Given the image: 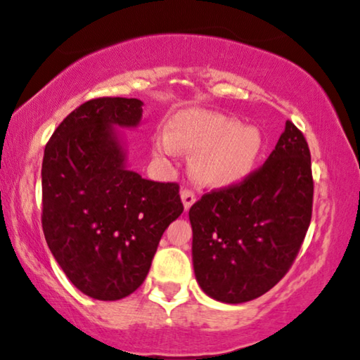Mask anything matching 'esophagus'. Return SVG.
I'll return each instance as SVG.
<instances>
[{"mask_svg": "<svg viewBox=\"0 0 360 360\" xmlns=\"http://www.w3.org/2000/svg\"><path fill=\"white\" fill-rule=\"evenodd\" d=\"M181 201H183L184 205V211H188L189 207L196 202V194L189 191V189H183V191H181Z\"/></svg>", "mask_w": 360, "mask_h": 360, "instance_id": "obj_1", "label": "esophagus"}]
</instances>
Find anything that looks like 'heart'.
<instances>
[{
    "label": "heart",
    "instance_id": "b5f03b06",
    "mask_svg": "<svg viewBox=\"0 0 360 360\" xmlns=\"http://www.w3.org/2000/svg\"><path fill=\"white\" fill-rule=\"evenodd\" d=\"M154 153L172 158L194 153L193 179L211 189L231 188L255 171L265 149V139L255 125L210 110H184L169 120L153 139Z\"/></svg>",
    "mask_w": 360,
    "mask_h": 360
}]
</instances>
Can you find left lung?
Wrapping results in <instances>:
<instances>
[{"mask_svg": "<svg viewBox=\"0 0 360 360\" xmlns=\"http://www.w3.org/2000/svg\"><path fill=\"white\" fill-rule=\"evenodd\" d=\"M311 199L309 144L287 120L258 171L205 194L189 210L193 266L202 292L223 304H243L274 288L300 250Z\"/></svg>", "mask_w": 360, "mask_h": 360, "instance_id": "1", "label": "left lung"}]
</instances>
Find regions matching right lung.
<instances>
[{"instance_id":"right-lung-1","label":"right lung","mask_w":360,"mask_h":360,"mask_svg":"<svg viewBox=\"0 0 360 360\" xmlns=\"http://www.w3.org/2000/svg\"><path fill=\"white\" fill-rule=\"evenodd\" d=\"M139 98L82 103L56 127L41 164V226L56 263L85 295L120 300L141 287L162 233L183 213L179 186L127 169L122 134Z\"/></svg>"}]
</instances>
